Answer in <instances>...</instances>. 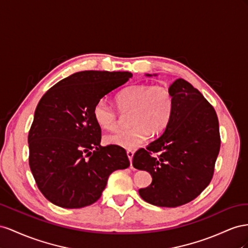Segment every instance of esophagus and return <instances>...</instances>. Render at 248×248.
Masks as SVG:
<instances>
[{"label":"esophagus","mask_w":248,"mask_h":248,"mask_svg":"<svg viewBox=\"0 0 248 248\" xmlns=\"http://www.w3.org/2000/svg\"><path fill=\"white\" fill-rule=\"evenodd\" d=\"M126 155H128V158H129L130 162H132L133 155H134V152H132V151H128V152H126ZM131 166H132V165H131Z\"/></svg>","instance_id":"1"}]
</instances>
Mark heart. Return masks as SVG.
Listing matches in <instances>:
<instances>
[{
    "label": "heart",
    "instance_id": "b5f03b06",
    "mask_svg": "<svg viewBox=\"0 0 248 248\" xmlns=\"http://www.w3.org/2000/svg\"><path fill=\"white\" fill-rule=\"evenodd\" d=\"M119 111L129 112L130 129L119 130L106 136L108 144L126 150H135L151 136L164 131L170 120L173 96L168 88L161 85L137 84L124 88L116 96ZM95 123L105 130H114L118 124L115 108L106 100H98L93 110Z\"/></svg>",
    "mask_w": 248,
    "mask_h": 248
}]
</instances>
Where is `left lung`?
<instances>
[{
	"label": "left lung",
	"instance_id": "1",
	"mask_svg": "<svg viewBox=\"0 0 248 248\" xmlns=\"http://www.w3.org/2000/svg\"><path fill=\"white\" fill-rule=\"evenodd\" d=\"M169 91L173 96L170 120L158 139L135 153L133 166L153 178L150 186L139 189L142 200L174 208L193 201L210 184L220 136L216 112L199 90L178 79ZM159 151L158 157H152Z\"/></svg>",
	"mask_w": 248,
	"mask_h": 248
}]
</instances>
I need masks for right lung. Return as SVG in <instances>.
I'll return each instance as SVG.
<instances>
[{"label": "right lung", "instance_id": "1", "mask_svg": "<svg viewBox=\"0 0 248 248\" xmlns=\"http://www.w3.org/2000/svg\"><path fill=\"white\" fill-rule=\"evenodd\" d=\"M129 72L85 70L49 88L34 113L28 136L29 165L47 201L65 209L100 199L109 175L130 166L123 147L102 146L95 103L129 81Z\"/></svg>", "mask_w": 248, "mask_h": 248}]
</instances>
